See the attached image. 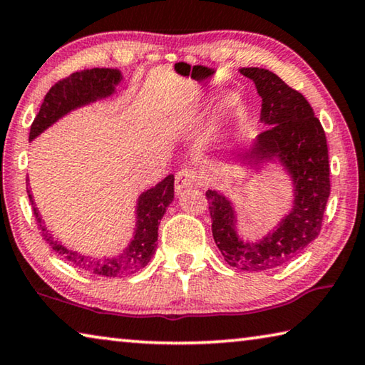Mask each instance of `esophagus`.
<instances>
[{"instance_id":"1","label":"esophagus","mask_w":365,"mask_h":365,"mask_svg":"<svg viewBox=\"0 0 365 365\" xmlns=\"http://www.w3.org/2000/svg\"><path fill=\"white\" fill-rule=\"evenodd\" d=\"M197 172L191 168H185L182 170L177 172L175 175V191L177 193H180L182 190L188 188V187H193V185L197 183Z\"/></svg>"}]
</instances>
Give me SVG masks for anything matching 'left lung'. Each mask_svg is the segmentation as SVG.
<instances>
[{"label":"left lung","instance_id":"left-lung-1","mask_svg":"<svg viewBox=\"0 0 365 365\" xmlns=\"http://www.w3.org/2000/svg\"><path fill=\"white\" fill-rule=\"evenodd\" d=\"M240 73L255 82L262 98L261 122L267 125L246 154L252 163L277 158L292 175L293 207L275 230L256 243L243 242L235 227L232 202L214 190L206 191L212 219V237L225 261L251 272L275 269L319 237L330 196L329 148L311 104L274 72L243 67Z\"/></svg>","mask_w":365,"mask_h":365}]
</instances>
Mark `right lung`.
<instances>
[{"mask_svg": "<svg viewBox=\"0 0 365 365\" xmlns=\"http://www.w3.org/2000/svg\"><path fill=\"white\" fill-rule=\"evenodd\" d=\"M120 80V71L100 69V67L73 72L72 76L59 80L49 88L41 103L38 114L30 127V141L71 110L113 95L115 85ZM27 193L30 202H32L34 215L41 237L59 256H63L66 261H69L76 267L93 272L96 275L123 277L143 269L151 261L158 246L159 222L168 211L170 202L174 201V175H168L156 187L140 195L137 202V225H135L137 228H135L133 240L125 251L113 257H90L66 248L63 243L51 237V233H48L38 209L35 207L30 190H27Z\"/></svg>", "mask_w": 365, "mask_h": 365, "instance_id": "add662e5", "label": "right lung"}]
</instances>
